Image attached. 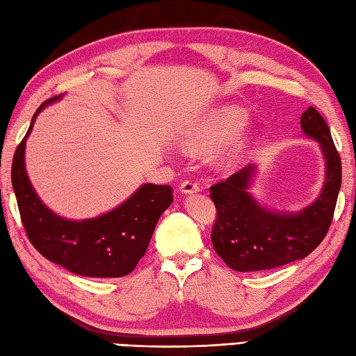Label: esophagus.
Masks as SVG:
<instances>
[{
  "mask_svg": "<svg viewBox=\"0 0 356 356\" xmlns=\"http://www.w3.org/2000/svg\"><path fill=\"white\" fill-rule=\"evenodd\" d=\"M179 190L182 194H194L200 191V186L194 180H185V182L179 186Z\"/></svg>",
  "mask_w": 356,
  "mask_h": 356,
  "instance_id": "obj_1",
  "label": "esophagus"
}]
</instances>
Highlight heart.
I'll return each mask as SVG.
<instances>
[{"label":"heart","instance_id":"b5f03b06","mask_svg":"<svg viewBox=\"0 0 356 356\" xmlns=\"http://www.w3.org/2000/svg\"><path fill=\"white\" fill-rule=\"evenodd\" d=\"M249 122V113L237 105H225L214 110L211 115L194 128L191 142L199 148H211L228 143L222 154L223 163L236 162L246 148V139L238 136Z\"/></svg>","mask_w":356,"mask_h":356}]
</instances>
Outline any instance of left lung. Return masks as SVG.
<instances>
[{
	"instance_id": "1",
	"label": "left lung",
	"mask_w": 356,
	"mask_h": 356,
	"mask_svg": "<svg viewBox=\"0 0 356 356\" xmlns=\"http://www.w3.org/2000/svg\"><path fill=\"white\" fill-rule=\"evenodd\" d=\"M300 124L305 136L318 142L324 159V182L311 205L293 213L261 205L251 194L257 163L211 186L209 195L217 208L211 240L234 270H266L301 260L327 234L341 186V159L326 120L314 107L303 113Z\"/></svg>"
}]
</instances>
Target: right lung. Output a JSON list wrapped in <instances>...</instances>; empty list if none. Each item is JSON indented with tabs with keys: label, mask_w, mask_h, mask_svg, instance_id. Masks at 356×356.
Instances as JSON below:
<instances>
[{
	"label": "right lung",
	"mask_w": 356,
	"mask_h": 356,
	"mask_svg": "<svg viewBox=\"0 0 356 356\" xmlns=\"http://www.w3.org/2000/svg\"><path fill=\"white\" fill-rule=\"evenodd\" d=\"M61 97H51L36 110L26 138L15 151L12 185L22 225L38 252L72 274L95 278L128 275L145 254L157 220L172 203V188L143 184L115 209L84 220L53 213L27 176L26 140L38 115Z\"/></svg>",
	"instance_id": "obj_1"
}]
</instances>
